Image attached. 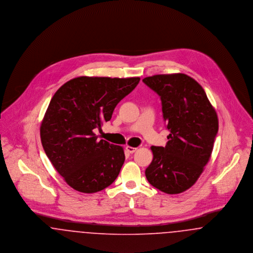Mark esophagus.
<instances>
[{
    "mask_svg": "<svg viewBox=\"0 0 253 253\" xmlns=\"http://www.w3.org/2000/svg\"><path fill=\"white\" fill-rule=\"evenodd\" d=\"M126 150H127V152H129L130 154H132V153H134V152L137 150V148L131 147V146H126Z\"/></svg>",
    "mask_w": 253,
    "mask_h": 253,
    "instance_id": "obj_1",
    "label": "esophagus"
}]
</instances>
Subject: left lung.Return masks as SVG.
Masks as SVG:
<instances>
[{"label": "left lung", "instance_id": "1", "mask_svg": "<svg viewBox=\"0 0 253 253\" xmlns=\"http://www.w3.org/2000/svg\"><path fill=\"white\" fill-rule=\"evenodd\" d=\"M142 82L160 96L169 131L165 147H151L154 158L145 170L147 180L163 193H183L211 158L218 132L216 112L202 86L185 74L156 75Z\"/></svg>", "mask_w": 253, "mask_h": 253}]
</instances>
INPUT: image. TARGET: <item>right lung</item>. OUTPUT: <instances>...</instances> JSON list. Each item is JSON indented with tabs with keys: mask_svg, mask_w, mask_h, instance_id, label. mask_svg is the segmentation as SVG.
Segmentation results:
<instances>
[{
	"mask_svg": "<svg viewBox=\"0 0 253 253\" xmlns=\"http://www.w3.org/2000/svg\"><path fill=\"white\" fill-rule=\"evenodd\" d=\"M139 78L79 77L52 97L41 125V140L52 165L74 190L102 191L118 177L125 160L123 148L97 139L121 101Z\"/></svg>",
	"mask_w": 253,
	"mask_h": 253,
	"instance_id": "right-lung-1",
	"label": "right lung"
}]
</instances>
